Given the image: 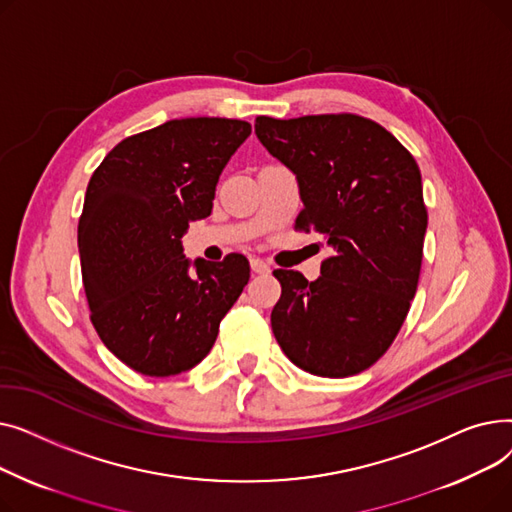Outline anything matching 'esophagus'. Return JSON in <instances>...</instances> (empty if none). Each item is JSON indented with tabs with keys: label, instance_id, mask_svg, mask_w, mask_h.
Returning a JSON list of instances; mask_svg holds the SVG:
<instances>
[{
	"label": "esophagus",
	"instance_id": "obj_1",
	"mask_svg": "<svg viewBox=\"0 0 512 512\" xmlns=\"http://www.w3.org/2000/svg\"><path fill=\"white\" fill-rule=\"evenodd\" d=\"M251 270H253L255 274H270L272 267H270V263H265L263 259L253 257V259H251Z\"/></svg>",
	"mask_w": 512,
	"mask_h": 512
}]
</instances>
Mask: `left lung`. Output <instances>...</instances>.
Listing matches in <instances>:
<instances>
[{
  "label": "left lung",
  "instance_id": "8db88e82",
  "mask_svg": "<svg viewBox=\"0 0 512 512\" xmlns=\"http://www.w3.org/2000/svg\"><path fill=\"white\" fill-rule=\"evenodd\" d=\"M255 134L297 174L305 207L294 228L334 249L315 282L274 272L282 284L274 336L313 375L361 373L388 351L417 292L427 228L417 161L357 114L257 116Z\"/></svg>",
  "mask_w": 512,
  "mask_h": 512
}]
</instances>
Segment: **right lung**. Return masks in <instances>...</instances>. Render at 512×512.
I'll list each match as a JSON object with an SVG mask.
<instances>
[{"mask_svg": "<svg viewBox=\"0 0 512 512\" xmlns=\"http://www.w3.org/2000/svg\"><path fill=\"white\" fill-rule=\"evenodd\" d=\"M251 124L182 118L120 141L93 172L78 251L91 321L130 369L168 378L201 363L247 286V257L195 259L182 234L211 213L215 184Z\"/></svg>", "mask_w": 512, "mask_h": 512, "instance_id": "obj_1", "label": "right lung"}]
</instances>
